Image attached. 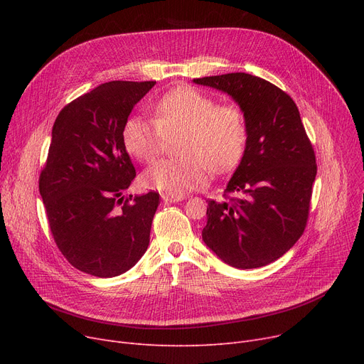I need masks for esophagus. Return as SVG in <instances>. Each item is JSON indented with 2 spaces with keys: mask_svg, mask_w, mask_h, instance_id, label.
<instances>
[{
  "mask_svg": "<svg viewBox=\"0 0 364 364\" xmlns=\"http://www.w3.org/2000/svg\"><path fill=\"white\" fill-rule=\"evenodd\" d=\"M162 200L165 203H176L180 200H184V196H171V195H162Z\"/></svg>",
  "mask_w": 364,
  "mask_h": 364,
  "instance_id": "34e87169",
  "label": "esophagus"
}]
</instances>
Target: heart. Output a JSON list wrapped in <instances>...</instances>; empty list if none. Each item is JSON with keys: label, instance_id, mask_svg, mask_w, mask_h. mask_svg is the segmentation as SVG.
Returning a JSON list of instances; mask_svg holds the SVG:
<instances>
[{"label": "heart", "instance_id": "1", "mask_svg": "<svg viewBox=\"0 0 364 364\" xmlns=\"http://www.w3.org/2000/svg\"><path fill=\"white\" fill-rule=\"evenodd\" d=\"M155 119L129 118L124 143L134 158L156 161L168 141L178 139V159L161 161L143 174V183L171 196H183L202 187L213 174H225L239 165L250 140L245 110L221 103L198 88L177 87L153 106Z\"/></svg>", "mask_w": 364, "mask_h": 364}]
</instances>
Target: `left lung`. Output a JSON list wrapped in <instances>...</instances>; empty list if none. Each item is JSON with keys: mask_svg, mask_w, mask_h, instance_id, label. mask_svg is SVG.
I'll use <instances>...</instances> for the list:
<instances>
[{"mask_svg": "<svg viewBox=\"0 0 364 364\" xmlns=\"http://www.w3.org/2000/svg\"><path fill=\"white\" fill-rule=\"evenodd\" d=\"M193 81L230 94L250 125L245 155L224 190L225 200H208L203 242L236 269L270 264L302 236L317 174L298 107L288 92L245 72Z\"/></svg>", "mask_w": 364, "mask_h": 364, "instance_id": "obj_1", "label": "left lung"}]
</instances>
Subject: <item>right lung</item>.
Returning a JSON list of instances; mask_svg holds the SVG:
<instances>
[{
  "label": "right lung",
  "mask_w": 364,
  "mask_h": 364,
  "mask_svg": "<svg viewBox=\"0 0 364 364\" xmlns=\"http://www.w3.org/2000/svg\"><path fill=\"white\" fill-rule=\"evenodd\" d=\"M156 81H110L57 114L40 193L63 257L95 277L125 273L146 252L159 193L122 196L136 177L124 127Z\"/></svg>",
  "instance_id": "obj_1"
}]
</instances>
